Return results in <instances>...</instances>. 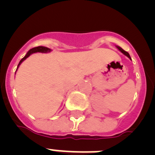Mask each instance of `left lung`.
I'll list each match as a JSON object with an SVG mask.
<instances>
[{"label": "left lung", "mask_w": 155, "mask_h": 155, "mask_svg": "<svg viewBox=\"0 0 155 155\" xmlns=\"http://www.w3.org/2000/svg\"><path fill=\"white\" fill-rule=\"evenodd\" d=\"M117 47V49H118V50H120V51L122 53H124V55H126V56H127V57H129L130 59H131V58H130V54H129V53H127V51H125V50H124L123 49L121 48V47Z\"/></svg>", "instance_id": "left-lung-1"}]
</instances>
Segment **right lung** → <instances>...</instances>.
<instances>
[{
    "mask_svg": "<svg viewBox=\"0 0 155 155\" xmlns=\"http://www.w3.org/2000/svg\"><path fill=\"white\" fill-rule=\"evenodd\" d=\"M50 51H51V50H50V48H47V47H42V46H39V47H34V48L31 49V50L28 52L27 54H26L25 56H24L22 59H21L20 62H19V65H18L17 68H19V66L20 65V64L22 63L24 60H25L26 58L28 57V56H30L31 54H32V53H38V52H39V53H49V52H50ZM17 68H16V70H17Z\"/></svg>",
    "mask_w": 155,
    "mask_h": 155,
    "instance_id": "right-lung-1",
    "label": "right lung"
}]
</instances>
